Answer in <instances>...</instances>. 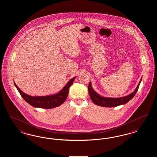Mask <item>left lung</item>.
Returning <instances> with one entry per match:
<instances>
[{"instance_id": "obj_1", "label": "left lung", "mask_w": 157, "mask_h": 157, "mask_svg": "<svg viewBox=\"0 0 157 157\" xmlns=\"http://www.w3.org/2000/svg\"><path fill=\"white\" fill-rule=\"evenodd\" d=\"M142 79H141L140 83L138 85V86L135 89L134 91L129 94V95L124 97L117 98H112L102 97L98 95L97 93L92 89L91 86V83L90 82L88 85V91L90 94V97L92 102L95 104L99 106H104V107H115L121 105L125 104L129 101L132 98L134 97L136 94L137 90L139 88L140 83L141 82Z\"/></svg>"}]
</instances>
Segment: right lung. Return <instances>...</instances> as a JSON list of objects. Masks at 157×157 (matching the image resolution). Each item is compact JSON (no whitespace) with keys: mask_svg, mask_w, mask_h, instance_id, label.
Returning <instances> with one entry per match:
<instances>
[{"mask_svg":"<svg viewBox=\"0 0 157 157\" xmlns=\"http://www.w3.org/2000/svg\"><path fill=\"white\" fill-rule=\"evenodd\" d=\"M74 77L72 78L64 88L60 91L59 93L49 96H44V97H32L28 95L19 88V87L15 83V86L19 91L21 97L24 99V100L28 102L29 104L32 105L33 107L40 108H45V109H52L53 108L59 106L62 104L66 100L69 92V89L70 86L73 83L75 80Z\"/></svg>","mask_w":157,"mask_h":157,"instance_id":"add662e5","label":"right lung"}]
</instances>
